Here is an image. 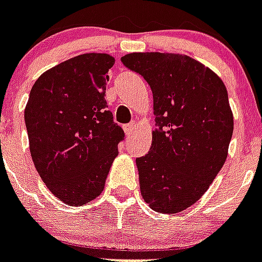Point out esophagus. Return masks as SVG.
I'll use <instances>...</instances> for the list:
<instances>
[{"instance_id": "obj_1", "label": "esophagus", "mask_w": 262, "mask_h": 262, "mask_svg": "<svg viewBox=\"0 0 262 262\" xmlns=\"http://www.w3.org/2000/svg\"><path fill=\"white\" fill-rule=\"evenodd\" d=\"M136 127V124L135 122H132V124H127L124 126V130H125V135L126 136H130L132 133H133V130H135Z\"/></svg>"}]
</instances>
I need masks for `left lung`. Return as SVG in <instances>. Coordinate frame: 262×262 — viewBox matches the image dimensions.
Masks as SVG:
<instances>
[{
	"instance_id": "8db88e82",
	"label": "left lung",
	"mask_w": 262,
	"mask_h": 262,
	"mask_svg": "<svg viewBox=\"0 0 262 262\" xmlns=\"http://www.w3.org/2000/svg\"><path fill=\"white\" fill-rule=\"evenodd\" d=\"M153 93L156 129L136 159L142 199L161 214L196 203L227 159L234 118L223 80L183 54L133 52L121 57Z\"/></svg>"
}]
</instances>
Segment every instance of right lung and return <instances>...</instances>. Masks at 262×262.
Instances as JSON below:
<instances>
[{"instance_id": "add662e5", "label": "right lung", "mask_w": 262, "mask_h": 262, "mask_svg": "<svg viewBox=\"0 0 262 262\" xmlns=\"http://www.w3.org/2000/svg\"><path fill=\"white\" fill-rule=\"evenodd\" d=\"M114 63L101 52L71 57L42 72L25 106L33 164L48 190L69 206L101 195L124 137L106 110Z\"/></svg>"}]
</instances>
